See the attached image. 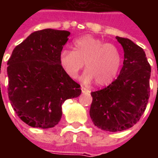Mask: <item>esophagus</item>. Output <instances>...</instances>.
<instances>
[{
    "mask_svg": "<svg viewBox=\"0 0 158 158\" xmlns=\"http://www.w3.org/2000/svg\"><path fill=\"white\" fill-rule=\"evenodd\" d=\"M81 90H82L83 93H86V92H89V90L87 89H85V87H83V86H81Z\"/></svg>",
    "mask_w": 158,
    "mask_h": 158,
    "instance_id": "34e87169",
    "label": "esophagus"
}]
</instances>
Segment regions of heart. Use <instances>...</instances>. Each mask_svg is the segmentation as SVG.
<instances>
[{
    "label": "heart",
    "mask_w": 158,
    "mask_h": 158,
    "mask_svg": "<svg viewBox=\"0 0 158 158\" xmlns=\"http://www.w3.org/2000/svg\"><path fill=\"white\" fill-rule=\"evenodd\" d=\"M73 52L62 50L59 63L69 78L74 79L84 67L87 69L80 77L85 85L95 80L98 86L110 85L119 72L122 56L119 48L91 35H84L73 42Z\"/></svg>",
    "instance_id": "1"
}]
</instances>
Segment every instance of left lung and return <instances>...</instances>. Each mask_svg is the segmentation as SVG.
Instances as JSON below:
<instances>
[{
	"label": "left lung",
	"mask_w": 158,
	"mask_h": 158,
	"mask_svg": "<svg viewBox=\"0 0 158 158\" xmlns=\"http://www.w3.org/2000/svg\"><path fill=\"white\" fill-rule=\"evenodd\" d=\"M123 49V65L109 85L91 92L89 116L99 129L125 130L135 124L146 110L150 96L151 66L146 53L132 40L116 36Z\"/></svg>",
	"instance_id": "left-lung-1"
}]
</instances>
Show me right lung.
Returning <instances> with one entry per match:
<instances>
[{"mask_svg": "<svg viewBox=\"0 0 158 158\" xmlns=\"http://www.w3.org/2000/svg\"><path fill=\"white\" fill-rule=\"evenodd\" d=\"M70 32L45 29L29 35L7 62L8 97L23 122L34 128H53L62 118L66 100L81 94L66 74L59 55Z\"/></svg>", "mask_w": 158, "mask_h": 158, "instance_id": "obj_1", "label": "right lung"}]
</instances>
